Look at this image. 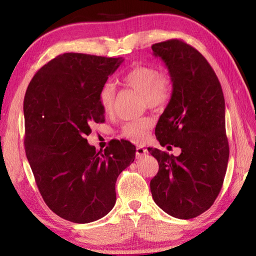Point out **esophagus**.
Masks as SVG:
<instances>
[{"instance_id":"obj_1","label":"esophagus","mask_w":256,"mask_h":256,"mask_svg":"<svg viewBox=\"0 0 256 256\" xmlns=\"http://www.w3.org/2000/svg\"><path fill=\"white\" fill-rule=\"evenodd\" d=\"M148 154V150L144 148L143 146L138 145L136 146V157H142Z\"/></svg>"}]
</instances>
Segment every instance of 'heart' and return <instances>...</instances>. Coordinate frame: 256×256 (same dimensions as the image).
<instances>
[{
	"label": "heart",
	"mask_w": 256,
	"mask_h": 256,
	"mask_svg": "<svg viewBox=\"0 0 256 256\" xmlns=\"http://www.w3.org/2000/svg\"><path fill=\"white\" fill-rule=\"evenodd\" d=\"M121 84L136 90L144 96V102L150 108L164 106L170 100L174 91V80L167 72H160L154 66H135L121 77ZM116 88L112 82H106L99 92V101L103 111L110 113L116 102ZM152 121L148 118L133 120L122 126V136L140 142L145 138L146 131L150 128Z\"/></svg>",
	"instance_id": "b5f03b06"
}]
</instances>
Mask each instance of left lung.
Returning a JSON list of instances; mask_svg holds the SVG:
<instances>
[{"label":"left lung","instance_id":"left-lung-1","mask_svg":"<svg viewBox=\"0 0 256 256\" xmlns=\"http://www.w3.org/2000/svg\"><path fill=\"white\" fill-rule=\"evenodd\" d=\"M152 50L174 80L170 101L156 125V138L182 153L174 156L148 148L160 165L150 192L166 214L192 219L214 204L224 180L229 143L224 92L210 64L187 42L170 40Z\"/></svg>","mask_w":256,"mask_h":256}]
</instances>
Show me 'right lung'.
Returning <instances> with one entry per match:
<instances>
[{"instance_id": "add662e5", "label": "right lung", "mask_w": 256, "mask_h": 256, "mask_svg": "<svg viewBox=\"0 0 256 256\" xmlns=\"http://www.w3.org/2000/svg\"><path fill=\"white\" fill-rule=\"evenodd\" d=\"M122 62L62 54L38 70L27 86V160L46 204L74 224H89L111 211L116 179L135 158L128 140H112L98 152L84 138L92 123L103 121L99 92Z\"/></svg>"}]
</instances>
